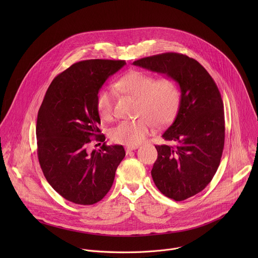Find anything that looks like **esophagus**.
<instances>
[{"label": "esophagus", "instance_id": "34e87169", "mask_svg": "<svg viewBox=\"0 0 258 258\" xmlns=\"http://www.w3.org/2000/svg\"><path fill=\"white\" fill-rule=\"evenodd\" d=\"M137 148H138V146H127L126 148H125V151H126V153H130L131 151H134Z\"/></svg>", "mask_w": 258, "mask_h": 258}]
</instances>
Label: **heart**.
<instances>
[{"instance_id": "obj_1", "label": "heart", "mask_w": 258, "mask_h": 258, "mask_svg": "<svg viewBox=\"0 0 258 258\" xmlns=\"http://www.w3.org/2000/svg\"><path fill=\"white\" fill-rule=\"evenodd\" d=\"M121 92L138 100L137 114L141 117L120 121L110 132V138L118 144L137 146L148 136L153 122L156 125L168 123L177 111L180 102V87L176 80L163 77L158 80L143 71H132L117 83ZM97 110L103 120L113 118L114 93L102 89L96 100Z\"/></svg>"}]
</instances>
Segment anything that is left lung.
<instances>
[{
  "label": "left lung",
  "instance_id": "obj_1",
  "mask_svg": "<svg viewBox=\"0 0 258 258\" xmlns=\"http://www.w3.org/2000/svg\"><path fill=\"white\" fill-rule=\"evenodd\" d=\"M133 64L163 73L179 84L176 116L162 135L175 146H155L158 157L151 175L163 195L186 200L208 185L220 163L225 145L222 96L207 70L186 55L163 53Z\"/></svg>",
  "mask_w": 258,
  "mask_h": 258
}]
</instances>
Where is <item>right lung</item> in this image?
I'll list each match as a JSON object with an SVG mask.
<instances>
[{
  "label": "right lung",
  "instance_id": "obj_1",
  "mask_svg": "<svg viewBox=\"0 0 258 258\" xmlns=\"http://www.w3.org/2000/svg\"><path fill=\"white\" fill-rule=\"evenodd\" d=\"M123 60L92 59L71 65L48 88L36 120L38 157L52 188L66 200L92 205L109 192L125 151L121 145H102L90 154L87 145L104 142L97 95Z\"/></svg>",
  "mask_w": 258,
  "mask_h": 258
}]
</instances>
